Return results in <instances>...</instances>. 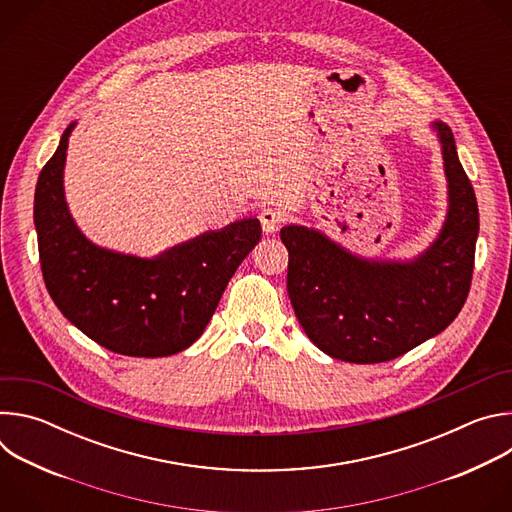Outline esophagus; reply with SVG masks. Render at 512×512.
Here are the masks:
<instances>
[{
  "instance_id": "34e87169",
  "label": "esophagus",
  "mask_w": 512,
  "mask_h": 512,
  "mask_svg": "<svg viewBox=\"0 0 512 512\" xmlns=\"http://www.w3.org/2000/svg\"><path fill=\"white\" fill-rule=\"evenodd\" d=\"M259 221H261L263 231H265L267 235H271V233H275V231L279 229V225H281V221H283V214H281V210L275 208V206H263V208L259 210Z\"/></svg>"
}]
</instances>
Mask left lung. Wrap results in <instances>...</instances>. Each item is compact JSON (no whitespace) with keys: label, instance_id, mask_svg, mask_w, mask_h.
Masks as SVG:
<instances>
[{"label":"left lung","instance_id":"left-lung-1","mask_svg":"<svg viewBox=\"0 0 512 512\" xmlns=\"http://www.w3.org/2000/svg\"><path fill=\"white\" fill-rule=\"evenodd\" d=\"M442 145L448 210L437 237L411 259L362 257L318 229L287 225V294L308 338L328 356L375 364L444 332L460 314L478 239L474 188L452 129L431 121Z\"/></svg>","mask_w":512,"mask_h":512}]
</instances>
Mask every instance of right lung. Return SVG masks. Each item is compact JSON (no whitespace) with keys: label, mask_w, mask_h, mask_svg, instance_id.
<instances>
[{"label":"right lung","mask_w":512,"mask_h":512,"mask_svg":"<svg viewBox=\"0 0 512 512\" xmlns=\"http://www.w3.org/2000/svg\"><path fill=\"white\" fill-rule=\"evenodd\" d=\"M72 121L42 168L34 225L48 294L62 316L125 356H170L200 338L223 291L261 239L255 216L206 231L160 255L139 257L93 243L70 214L64 164Z\"/></svg>","instance_id":"add662e5"}]
</instances>
